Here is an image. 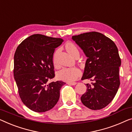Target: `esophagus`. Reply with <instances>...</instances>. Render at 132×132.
<instances>
[{
	"label": "esophagus",
	"instance_id": "obj_1",
	"mask_svg": "<svg viewBox=\"0 0 132 132\" xmlns=\"http://www.w3.org/2000/svg\"><path fill=\"white\" fill-rule=\"evenodd\" d=\"M67 84L70 85H75L76 84V82H67Z\"/></svg>",
	"mask_w": 132,
	"mask_h": 132
}]
</instances>
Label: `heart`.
I'll use <instances>...</instances> for the list:
<instances>
[{"label":"heart","mask_w":132,"mask_h":132,"mask_svg":"<svg viewBox=\"0 0 132 132\" xmlns=\"http://www.w3.org/2000/svg\"><path fill=\"white\" fill-rule=\"evenodd\" d=\"M66 49L72 56L79 54L78 47L72 43H68L66 44ZM54 65L56 63H54ZM80 70L77 68H64L59 70L57 73V77L64 81L72 82L75 80L80 75Z\"/></svg>","instance_id":"obj_1"}]
</instances>
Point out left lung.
Instances as JSON below:
<instances>
[{"label":"left lung","instance_id":"8db88e82","mask_svg":"<svg viewBox=\"0 0 132 132\" xmlns=\"http://www.w3.org/2000/svg\"><path fill=\"white\" fill-rule=\"evenodd\" d=\"M87 57L82 80L90 79L86 91L80 97L82 104L93 110H101L111 103L119 89L121 59L117 47L109 37L98 32L72 36Z\"/></svg>","mask_w":132,"mask_h":132}]
</instances>
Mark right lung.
I'll return each instance as SVG.
<instances>
[{
	"mask_svg": "<svg viewBox=\"0 0 132 132\" xmlns=\"http://www.w3.org/2000/svg\"><path fill=\"white\" fill-rule=\"evenodd\" d=\"M63 40L33 34L18 46L14 55L13 76L22 103L32 111L43 113L54 107L62 80L48 83L54 78L53 57L55 48Z\"/></svg>",
	"mask_w": 132,
	"mask_h": 132,
	"instance_id": "right-lung-1",
	"label": "right lung"
}]
</instances>
